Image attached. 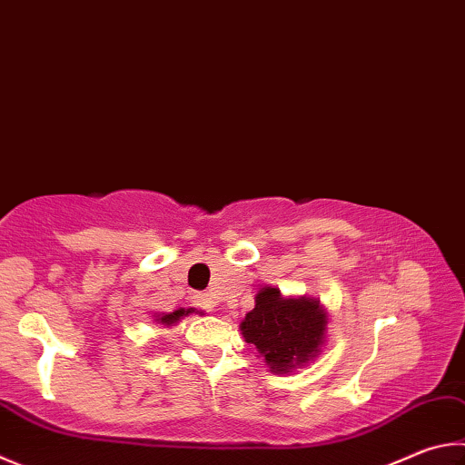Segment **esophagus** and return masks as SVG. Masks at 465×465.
<instances>
[{
    "mask_svg": "<svg viewBox=\"0 0 465 465\" xmlns=\"http://www.w3.org/2000/svg\"><path fill=\"white\" fill-rule=\"evenodd\" d=\"M195 305L201 307V309H205L207 313H211V311L215 309V297H213V294H209V292H199V294H195Z\"/></svg>",
    "mask_w": 465,
    "mask_h": 465,
    "instance_id": "esophagus-1",
    "label": "esophagus"
}]
</instances>
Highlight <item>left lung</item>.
Segmentation results:
<instances>
[{"instance_id": "1", "label": "left lung", "mask_w": 465, "mask_h": 465, "mask_svg": "<svg viewBox=\"0 0 465 465\" xmlns=\"http://www.w3.org/2000/svg\"><path fill=\"white\" fill-rule=\"evenodd\" d=\"M254 309L240 323L243 340L254 343L270 372L289 374L319 358L327 341V309L313 297H284L262 286Z\"/></svg>"}]
</instances>
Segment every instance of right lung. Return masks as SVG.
Here are the masks:
<instances>
[{
    "instance_id": "1",
    "label": "right lung",
    "mask_w": 465,
    "mask_h": 465,
    "mask_svg": "<svg viewBox=\"0 0 465 465\" xmlns=\"http://www.w3.org/2000/svg\"><path fill=\"white\" fill-rule=\"evenodd\" d=\"M193 311H195V309H176V311H173V313H163V315L156 313L152 319H154V323H160L164 327H173V325L179 323L183 317H187L189 313H193Z\"/></svg>"
}]
</instances>
